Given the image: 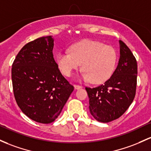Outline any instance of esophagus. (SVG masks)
<instances>
[{
	"label": "esophagus",
	"mask_w": 151,
	"mask_h": 151,
	"mask_svg": "<svg viewBox=\"0 0 151 151\" xmlns=\"http://www.w3.org/2000/svg\"><path fill=\"white\" fill-rule=\"evenodd\" d=\"M82 86L80 85H78V84H74V88H75L76 89H81L82 88Z\"/></svg>",
	"instance_id": "34e87169"
}]
</instances>
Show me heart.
<instances>
[{
    "label": "heart",
    "mask_w": 151,
    "mask_h": 151,
    "mask_svg": "<svg viewBox=\"0 0 151 151\" xmlns=\"http://www.w3.org/2000/svg\"><path fill=\"white\" fill-rule=\"evenodd\" d=\"M117 55L112 46L92 41H83L71 46L70 51L58 53L56 61L59 69L70 77L82 64V79L93 84L105 82L113 73Z\"/></svg>",
    "instance_id": "heart-1"
}]
</instances>
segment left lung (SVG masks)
I'll return each instance as SVG.
<instances>
[{"label": "left lung", "instance_id": "8db88e82", "mask_svg": "<svg viewBox=\"0 0 151 151\" xmlns=\"http://www.w3.org/2000/svg\"><path fill=\"white\" fill-rule=\"evenodd\" d=\"M120 59L112 76L103 84L85 87L90 113L97 121L109 122L119 118L133 101L136 92L137 65L135 57L123 41Z\"/></svg>", "mask_w": 151, "mask_h": 151}]
</instances>
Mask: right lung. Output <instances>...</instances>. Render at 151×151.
<instances>
[{
    "label": "right lung",
    "mask_w": 151,
    "mask_h": 151,
    "mask_svg": "<svg viewBox=\"0 0 151 151\" xmlns=\"http://www.w3.org/2000/svg\"><path fill=\"white\" fill-rule=\"evenodd\" d=\"M53 48L51 36L30 41L18 53L11 69L18 106L30 119L43 124L57 118L74 90L59 69Z\"/></svg>",
    "instance_id": "right-lung-1"
}]
</instances>
